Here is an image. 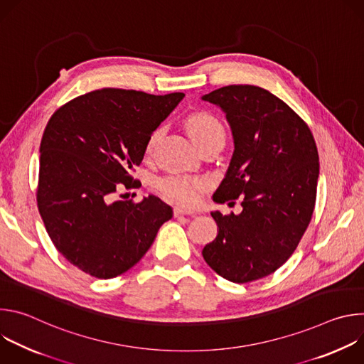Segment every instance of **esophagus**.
I'll use <instances>...</instances> for the list:
<instances>
[{
    "instance_id": "34e87169",
    "label": "esophagus",
    "mask_w": 364,
    "mask_h": 364,
    "mask_svg": "<svg viewBox=\"0 0 364 364\" xmlns=\"http://www.w3.org/2000/svg\"><path fill=\"white\" fill-rule=\"evenodd\" d=\"M194 212L187 209V207H183V205H176L174 207V216H184V215H193Z\"/></svg>"
}]
</instances>
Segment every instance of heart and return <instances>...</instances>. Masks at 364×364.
I'll return each instance as SVG.
<instances>
[{"mask_svg":"<svg viewBox=\"0 0 364 364\" xmlns=\"http://www.w3.org/2000/svg\"><path fill=\"white\" fill-rule=\"evenodd\" d=\"M186 129L193 139V142L198 146L207 141L213 139H225V129L218 118L210 114L200 112L187 118ZM163 135V128L154 129L145 144V154L151 155L155 145H157L160 136ZM209 186V181L204 177H188V176H170L159 181V190L168 198L184 204L193 205L196 204L201 193Z\"/></svg>","mask_w":364,"mask_h":364,"instance_id":"obj_1","label":"heart"}]
</instances>
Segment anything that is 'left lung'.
<instances>
[{
	"instance_id": "8db88e82",
	"label": "left lung",
	"mask_w": 364,
	"mask_h": 364,
	"mask_svg": "<svg viewBox=\"0 0 364 364\" xmlns=\"http://www.w3.org/2000/svg\"><path fill=\"white\" fill-rule=\"evenodd\" d=\"M201 99L222 108L235 142L213 200L242 198L239 215L212 212L218 236L201 253L225 279L252 282L282 267L309 225L320 174L317 145L308 125L267 89L230 85Z\"/></svg>"
}]
</instances>
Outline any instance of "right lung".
Listing matches in <instances>:
<instances>
[{
    "instance_id": "right-lung-1",
    "label": "right lung",
    "mask_w": 364,
    "mask_h": 364,
    "mask_svg": "<svg viewBox=\"0 0 364 364\" xmlns=\"http://www.w3.org/2000/svg\"><path fill=\"white\" fill-rule=\"evenodd\" d=\"M184 93L149 95L105 87L60 107L40 144L37 205L46 230L68 261L99 279L131 269L151 247L173 209L155 196L115 200L136 187L149 134Z\"/></svg>"
}]
</instances>
